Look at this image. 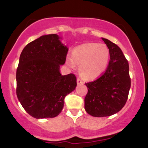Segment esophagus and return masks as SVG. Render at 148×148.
Segmentation results:
<instances>
[{
  "mask_svg": "<svg viewBox=\"0 0 148 148\" xmlns=\"http://www.w3.org/2000/svg\"><path fill=\"white\" fill-rule=\"evenodd\" d=\"M83 83H84V82H83L82 80L81 79V78L78 77V78H77V84H82Z\"/></svg>",
  "mask_w": 148,
  "mask_h": 148,
  "instance_id": "esophagus-1",
  "label": "esophagus"
}]
</instances>
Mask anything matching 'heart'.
Wrapping results in <instances>:
<instances>
[{
  "label": "heart",
  "instance_id": "1",
  "mask_svg": "<svg viewBox=\"0 0 148 148\" xmlns=\"http://www.w3.org/2000/svg\"><path fill=\"white\" fill-rule=\"evenodd\" d=\"M110 51L106 45L86 43L73 50L72 58H68L67 63L71 67L80 65L81 75L86 79H93L104 72L109 62Z\"/></svg>",
  "mask_w": 148,
  "mask_h": 148
}]
</instances>
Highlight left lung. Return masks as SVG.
Wrapping results in <instances>:
<instances>
[{
	"label": "left lung",
	"mask_w": 148,
	"mask_h": 148,
	"mask_svg": "<svg viewBox=\"0 0 148 148\" xmlns=\"http://www.w3.org/2000/svg\"><path fill=\"white\" fill-rule=\"evenodd\" d=\"M110 51L106 70L98 79L86 83L88 93L85 109L94 117L110 116L120 111L126 103L131 87L129 63L120 47L102 38Z\"/></svg>",
	"instance_id": "8db88e82"
}]
</instances>
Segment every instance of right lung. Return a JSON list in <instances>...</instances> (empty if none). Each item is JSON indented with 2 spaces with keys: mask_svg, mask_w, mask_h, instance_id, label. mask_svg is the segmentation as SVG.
<instances>
[{
  "mask_svg": "<svg viewBox=\"0 0 148 148\" xmlns=\"http://www.w3.org/2000/svg\"><path fill=\"white\" fill-rule=\"evenodd\" d=\"M67 52L56 34L41 36L22 51L16 69V92L21 106L33 118L58 115L64 97L75 89V75L60 73Z\"/></svg>",
  "mask_w": 148,
  "mask_h": 148,
  "instance_id": "add662e5",
  "label": "right lung"
}]
</instances>
